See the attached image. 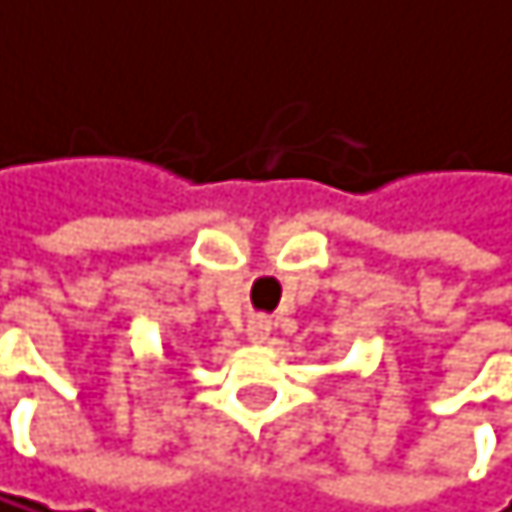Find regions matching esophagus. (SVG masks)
<instances>
[{
    "mask_svg": "<svg viewBox=\"0 0 512 512\" xmlns=\"http://www.w3.org/2000/svg\"><path fill=\"white\" fill-rule=\"evenodd\" d=\"M270 330H273L270 318H264V314H254V318L248 321V340L251 343H264L270 336Z\"/></svg>",
    "mask_w": 512,
    "mask_h": 512,
    "instance_id": "obj_1",
    "label": "esophagus"
}]
</instances>
